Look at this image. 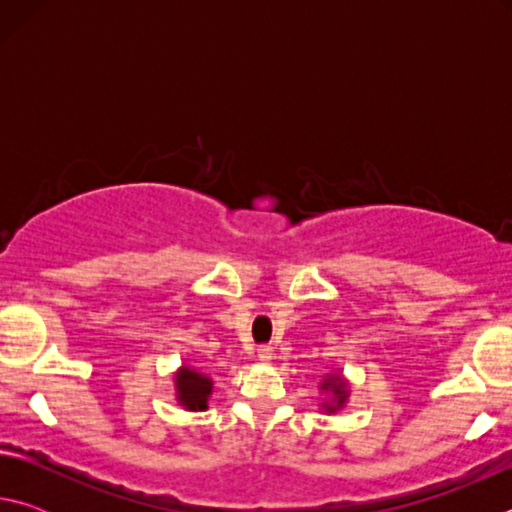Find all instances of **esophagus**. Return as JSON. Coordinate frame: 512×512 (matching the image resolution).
<instances>
[{
    "label": "esophagus",
    "mask_w": 512,
    "mask_h": 512,
    "mask_svg": "<svg viewBox=\"0 0 512 512\" xmlns=\"http://www.w3.org/2000/svg\"><path fill=\"white\" fill-rule=\"evenodd\" d=\"M257 357H259V361H271L273 359V348H271V345H262V348L257 350Z\"/></svg>",
    "instance_id": "obj_1"
}]
</instances>
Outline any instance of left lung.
Listing matches in <instances>:
<instances>
[{"label":"left lung","mask_w":512,"mask_h":512,"mask_svg":"<svg viewBox=\"0 0 512 512\" xmlns=\"http://www.w3.org/2000/svg\"><path fill=\"white\" fill-rule=\"evenodd\" d=\"M320 388H323V391L332 393V404H323V409L327 413L339 411L341 406L348 402L350 391H348V386H345V381L339 375H329L327 379H323V384H320Z\"/></svg>","instance_id":"1"}]
</instances>
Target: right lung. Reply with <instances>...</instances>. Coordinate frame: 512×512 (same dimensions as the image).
<instances>
[{
	"instance_id": "right-lung-1",
	"label": "right lung",
	"mask_w": 512,
	"mask_h": 512,
	"mask_svg": "<svg viewBox=\"0 0 512 512\" xmlns=\"http://www.w3.org/2000/svg\"><path fill=\"white\" fill-rule=\"evenodd\" d=\"M210 395L212 379L203 372H196L189 366H183L176 372V397L187 411H205Z\"/></svg>"
}]
</instances>
